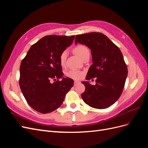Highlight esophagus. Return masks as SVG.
Wrapping results in <instances>:
<instances>
[{"instance_id": "34e87169", "label": "esophagus", "mask_w": 148, "mask_h": 148, "mask_svg": "<svg viewBox=\"0 0 148 148\" xmlns=\"http://www.w3.org/2000/svg\"><path fill=\"white\" fill-rule=\"evenodd\" d=\"M80 82L79 81H74V86H76V85H77L78 84H79Z\"/></svg>"}]
</instances>
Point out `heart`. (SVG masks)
<instances>
[{"label":"heart","instance_id":"heart-1","mask_svg":"<svg viewBox=\"0 0 148 148\" xmlns=\"http://www.w3.org/2000/svg\"><path fill=\"white\" fill-rule=\"evenodd\" d=\"M73 50H74V52L76 53V54H77L79 57L81 58L82 59L85 56H86L87 54H89V49L86 46H85L84 45H78L77 46H76L74 48ZM66 57H67L66 51H64L60 55L59 62H60V64L62 66H64L65 64ZM66 75L67 77L71 79L78 80V79H82L83 77L84 73L83 71H79V70H71L69 71H68V73H66Z\"/></svg>","mask_w":148,"mask_h":148}]
</instances>
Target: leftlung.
I'll return each mask as SVG.
<instances>
[{
    "mask_svg": "<svg viewBox=\"0 0 148 148\" xmlns=\"http://www.w3.org/2000/svg\"><path fill=\"white\" fill-rule=\"evenodd\" d=\"M78 42L91 49L92 65L86 79L96 78V84L82 82L85 91L84 102L93 108L103 109L114 104L121 96L128 75V69L120 49L106 35L92 32L76 36Z\"/></svg>",
    "mask_w": 148,
    "mask_h": 148,
    "instance_id": "8db88e82",
    "label": "left lung"
}]
</instances>
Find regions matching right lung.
I'll return each instance as SVG.
<instances>
[{
  "label": "right lung",
  "mask_w": 148,
  "mask_h": 148,
  "mask_svg": "<svg viewBox=\"0 0 148 148\" xmlns=\"http://www.w3.org/2000/svg\"><path fill=\"white\" fill-rule=\"evenodd\" d=\"M74 38L75 36H46L31 46L21 62V91L28 104L40 113L59 108L73 86L72 79L63 77L59 57ZM60 78L62 79L59 81Z\"/></svg>",
  "instance_id": "right-lung-1"
}]
</instances>
